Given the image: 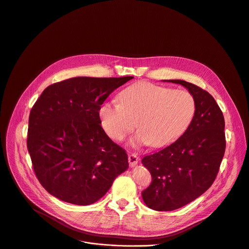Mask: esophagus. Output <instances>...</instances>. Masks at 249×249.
Segmentation results:
<instances>
[{
	"mask_svg": "<svg viewBox=\"0 0 249 249\" xmlns=\"http://www.w3.org/2000/svg\"><path fill=\"white\" fill-rule=\"evenodd\" d=\"M128 161H129L130 166L134 167L135 165H137V163L139 162V157L135 153H130L128 156Z\"/></svg>",
	"mask_w": 249,
	"mask_h": 249,
	"instance_id": "34e87169",
	"label": "esophagus"
}]
</instances>
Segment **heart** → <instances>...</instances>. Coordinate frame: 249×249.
Segmentation results:
<instances>
[{"label":"heart","instance_id":"obj_1","mask_svg":"<svg viewBox=\"0 0 249 249\" xmlns=\"http://www.w3.org/2000/svg\"><path fill=\"white\" fill-rule=\"evenodd\" d=\"M119 100L104 103L99 109L102 126L109 137L120 141L136 126L141 130L133 144L161 147L177 140L188 128L195 111L194 97L184 90L139 82L126 88Z\"/></svg>","mask_w":249,"mask_h":249}]
</instances>
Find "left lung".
I'll use <instances>...</instances> for the list:
<instances>
[{"label": "left lung", "instance_id": "8db88e82", "mask_svg": "<svg viewBox=\"0 0 249 249\" xmlns=\"http://www.w3.org/2000/svg\"><path fill=\"white\" fill-rule=\"evenodd\" d=\"M187 88L196 111L185 133L165 148L142 159L151 174L142 192L143 202L156 211H172L204 194L218 174L226 148L225 120L214 98L184 80H163Z\"/></svg>", "mask_w": 249, "mask_h": 249}]
</instances>
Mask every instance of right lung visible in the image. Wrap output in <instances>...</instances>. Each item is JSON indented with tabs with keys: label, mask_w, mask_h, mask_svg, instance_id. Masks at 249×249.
I'll use <instances>...</instances> for the list:
<instances>
[{
	"label": "right lung",
	"mask_w": 249,
	"mask_h": 249,
	"mask_svg": "<svg viewBox=\"0 0 249 249\" xmlns=\"http://www.w3.org/2000/svg\"><path fill=\"white\" fill-rule=\"evenodd\" d=\"M74 77L47 87L33 106L27 148L36 177L56 198L89 205L128 169V155L101 126L100 107L133 79Z\"/></svg>",
	"instance_id": "add662e5"
}]
</instances>
